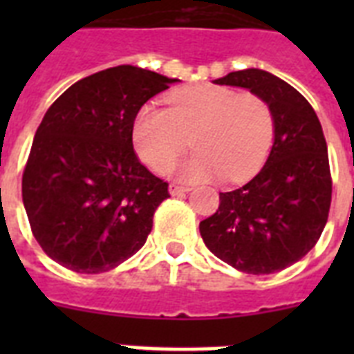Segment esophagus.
<instances>
[{
    "instance_id": "obj_1",
    "label": "esophagus",
    "mask_w": 354,
    "mask_h": 354,
    "mask_svg": "<svg viewBox=\"0 0 354 354\" xmlns=\"http://www.w3.org/2000/svg\"><path fill=\"white\" fill-rule=\"evenodd\" d=\"M189 187H185V185H178V183H171L169 185V193L172 194V196H178V194H183L187 193Z\"/></svg>"
}]
</instances>
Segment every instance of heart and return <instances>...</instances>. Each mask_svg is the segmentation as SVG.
Returning <instances> with one entry per match:
<instances>
[{
	"label": "heart",
	"instance_id": "b5f03b06",
	"mask_svg": "<svg viewBox=\"0 0 354 354\" xmlns=\"http://www.w3.org/2000/svg\"><path fill=\"white\" fill-rule=\"evenodd\" d=\"M167 102L169 108L141 106L132 124L133 147L154 171L174 163L187 149L189 136L196 150L176 167L178 176L189 182L221 176L242 182L268 154L274 118L261 97L200 84L172 93Z\"/></svg>",
	"mask_w": 354,
	"mask_h": 354
}]
</instances>
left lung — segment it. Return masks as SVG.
<instances>
[{"label": "left lung", "instance_id": "obj_1", "mask_svg": "<svg viewBox=\"0 0 354 354\" xmlns=\"http://www.w3.org/2000/svg\"><path fill=\"white\" fill-rule=\"evenodd\" d=\"M213 82L261 97L274 118V143L250 182L221 193L218 209L200 222V235L233 268L274 274L305 257L327 224L333 183L324 130L307 99L264 69Z\"/></svg>", "mask_w": 354, "mask_h": 354}]
</instances>
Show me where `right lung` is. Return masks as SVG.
Instances as JSON below:
<instances>
[{
    "mask_svg": "<svg viewBox=\"0 0 354 354\" xmlns=\"http://www.w3.org/2000/svg\"><path fill=\"white\" fill-rule=\"evenodd\" d=\"M174 82L118 66L69 86L47 110L21 196L32 235L53 261L101 274L143 246L169 185L139 163L132 124L139 108Z\"/></svg>",
    "mask_w": 354,
    "mask_h": 354,
    "instance_id": "obj_1",
    "label": "right lung"
}]
</instances>
